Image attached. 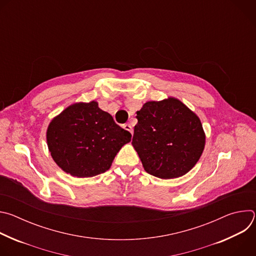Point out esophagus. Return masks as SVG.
Here are the masks:
<instances>
[{
	"instance_id": "obj_1",
	"label": "esophagus",
	"mask_w": 256,
	"mask_h": 256,
	"mask_svg": "<svg viewBox=\"0 0 256 256\" xmlns=\"http://www.w3.org/2000/svg\"><path fill=\"white\" fill-rule=\"evenodd\" d=\"M124 128L126 130H128L132 134H134V130H132V126L130 124H124Z\"/></svg>"
}]
</instances>
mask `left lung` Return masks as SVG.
Returning <instances> with one entry per match:
<instances>
[{
    "label": "left lung",
    "mask_w": 256,
    "mask_h": 256,
    "mask_svg": "<svg viewBox=\"0 0 256 256\" xmlns=\"http://www.w3.org/2000/svg\"><path fill=\"white\" fill-rule=\"evenodd\" d=\"M132 144L144 169L162 179L186 175L200 160L206 134L200 118L179 99L146 102L136 112Z\"/></svg>",
    "instance_id": "8db88e82"
}]
</instances>
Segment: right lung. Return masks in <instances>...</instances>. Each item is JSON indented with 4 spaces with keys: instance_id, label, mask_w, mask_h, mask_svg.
Segmentation results:
<instances>
[{
    "instance_id": "add662e5",
    "label": "right lung",
    "mask_w": 256,
    "mask_h": 256,
    "mask_svg": "<svg viewBox=\"0 0 256 256\" xmlns=\"http://www.w3.org/2000/svg\"><path fill=\"white\" fill-rule=\"evenodd\" d=\"M130 140V132L118 126L95 100L70 104L46 130L52 158L62 171L78 178L107 171Z\"/></svg>"
}]
</instances>
